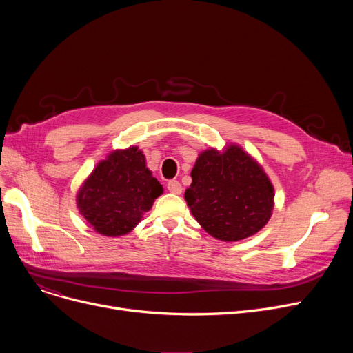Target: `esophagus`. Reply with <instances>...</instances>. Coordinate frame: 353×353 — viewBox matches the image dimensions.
<instances>
[{
    "label": "esophagus",
    "instance_id": "1",
    "mask_svg": "<svg viewBox=\"0 0 353 353\" xmlns=\"http://www.w3.org/2000/svg\"><path fill=\"white\" fill-rule=\"evenodd\" d=\"M167 190H169L173 194H181L183 188H181V184L177 180H170L169 183H167Z\"/></svg>",
    "mask_w": 353,
    "mask_h": 353
}]
</instances>
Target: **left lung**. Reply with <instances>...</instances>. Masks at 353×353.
<instances>
[{"label":"left lung","instance_id":"left-lung-1","mask_svg":"<svg viewBox=\"0 0 353 353\" xmlns=\"http://www.w3.org/2000/svg\"><path fill=\"white\" fill-rule=\"evenodd\" d=\"M184 199L199 225L221 242H237L263 229L274 206L270 179L242 147L201 152Z\"/></svg>","mask_w":353,"mask_h":353}]
</instances>
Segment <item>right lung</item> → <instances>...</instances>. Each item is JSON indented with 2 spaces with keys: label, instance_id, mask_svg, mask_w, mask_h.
I'll list each match as a JSON object with an SVG mask.
<instances>
[{
  "label": "right lung",
  "instance_id": "1",
  "mask_svg": "<svg viewBox=\"0 0 353 353\" xmlns=\"http://www.w3.org/2000/svg\"><path fill=\"white\" fill-rule=\"evenodd\" d=\"M161 193L143 152L132 145L111 152L94 167L77 193V208L97 233L119 237L139 225Z\"/></svg>",
  "mask_w": 353,
  "mask_h": 353
}]
</instances>
